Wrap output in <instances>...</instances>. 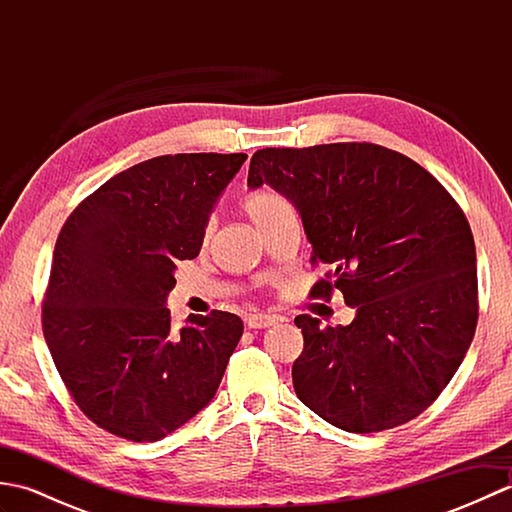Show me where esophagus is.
<instances>
[{"instance_id": "34e87169", "label": "esophagus", "mask_w": 512, "mask_h": 512, "mask_svg": "<svg viewBox=\"0 0 512 512\" xmlns=\"http://www.w3.org/2000/svg\"><path fill=\"white\" fill-rule=\"evenodd\" d=\"M277 319L270 317V314H250L246 317V325L253 330H262V328H270V325H275Z\"/></svg>"}]
</instances>
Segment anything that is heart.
I'll use <instances>...</instances> for the list:
<instances>
[{
  "mask_svg": "<svg viewBox=\"0 0 512 512\" xmlns=\"http://www.w3.org/2000/svg\"><path fill=\"white\" fill-rule=\"evenodd\" d=\"M284 206H288L286 200L281 198L279 193H275L273 189L250 191L244 198V209L255 224H262L264 220H268L270 215L277 213L279 209H284Z\"/></svg>",
  "mask_w": 512,
  "mask_h": 512,
  "instance_id": "heart-1",
  "label": "heart"
}]
</instances>
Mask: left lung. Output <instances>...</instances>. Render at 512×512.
<instances>
[{"instance_id":"8db88e82","label":"left lung","mask_w":512,"mask_h":512,"mask_svg":"<svg viewBox=\"0 0 512 512\" xmlns=\"http://www.w3.org/2000/svg\"><path fill=\"white\" fill-rule=\"evenodd\" d=\"M295 204L312 264L330 270L310 295L341 290L350 325L299 314L292 385L303 405L350 433L394 429L427 409L458 372L477 325L471 226L418 162L372 143L268 147L248 187Z\"/></svg>"}]
</instances>
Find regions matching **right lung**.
Returning a JSON list of instances; mask_svg holds the SVG:
<instances>
[{"label":"right lung","instance_id":"1","mask_svg":"<svg viewBox=\"0 0 512 512\" xmlns=\"http://www.w3.org/2000/svg\"><path fill=\"white\" fill-rule=\"evenodd\" d=\"M246 154L158 156L88 195L63 224L43 336L76 405L101 429L156 442L213 400L244 332L237 314L171 328L173 270L198 257L211 211Z\"/></svg>","mask_w":512,"mask_h":512}]
</instances>
